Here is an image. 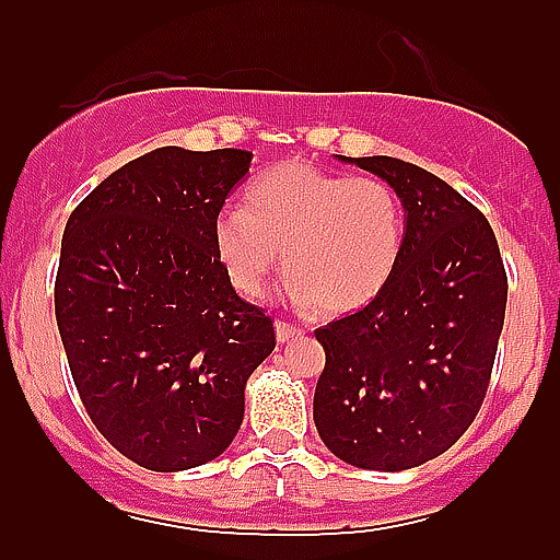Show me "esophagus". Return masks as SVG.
<instances>
[{"instance_id": "obj_1", "label": "esophagus", "mask_w": 560, "mask_h": 560, "mask_svg": "<svg viewBox=\"0 0 560 560\" xmlns=\"http://www.w3.org/2000/svg\"><path fill=\"white\" fill-rule=\"evenodd\" d=\"M276 338H279V341L281 343H284V341H295V338L298 336H301V327H292L290 325V322H276Z\"/></svg>"}]
</instances>
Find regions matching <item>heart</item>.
I'll return each instance as SVG.
<instances>
[{
	"instance_id": "obj_1",
	"label": "heart",
	"mask_w": 560,
	"mask_h": 560,
	"mask_svg": "<svg viewBox=\"0 0 560 560\" xmlns=\"http://www.w3.org/2000/svg\"><path fill=\"white\" fill-rule=\"evenodd\" d=\"M213 246L230 284L257 301L284 252L301 306L319 316L365 308L387 290L406 248V208L380 178L281 162L248 184L246 208H224Z\"/></svg>"
}]
</instances>
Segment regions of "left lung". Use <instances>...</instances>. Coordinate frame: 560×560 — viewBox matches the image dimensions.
<instances>
[{"mask_svg": "<svg viewBox=\"0 0 560 560\" xmlns=\"http://www.w3.org/2000/svg\"><path fill=\"white\" fill-rule=\"evenodd\" d=\"M406 208V248L389 287L316 327L325 369L314 422L332 455L404 471L468 431L493 374L506 270L493 228L447 180L395 156H360Z\"/></svg>", "mask_w": 560, "mask_h": 560, "instance_id": "8db88e82", "label": "left lung"}]
</instances>
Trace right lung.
<instances>
[{
  "label": "right lung",
  "mask_w": 560,
  "mask_h": 560,
  "mask_svg": "<svg viewBox=\"0 0 560 560\" xmlns=\"http://www.w3.org/2000/svg\"><path fill=\"white\" fill-rule=\"evenodd\" d=\"M241 149L149 151L67 219L54 306L86 415L151 471L202 466L244 422L273 319L230 284L213 222L248 173Z\"/></svg>",
  "instance_id": "add662e5"
}]
</instances>
